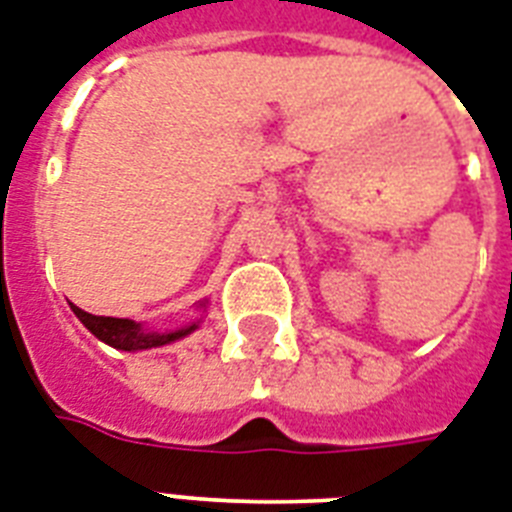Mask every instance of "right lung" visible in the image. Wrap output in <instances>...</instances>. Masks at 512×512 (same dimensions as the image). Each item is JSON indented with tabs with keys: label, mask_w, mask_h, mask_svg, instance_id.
I'll return each mask as SVG.
<instances>
[{
	"label": "right lung",
	"mask_w": 512,
	"mask_h": 512,
	"mask_svg": "<svg viewBox=\"0 0 512 512\" xmlns=\"http://www.w3.org/2000/svg\"><path fill=\"white\" fill-rule=\"evenodd\" d=\"M71 308H74L76 319L82 321L92 335L116 350L162 348V345H170V342L175 340H183L185 335H191L193 329H199V321H193L188 327L172 329V332H151V329H143V324H138V321L111 319V316H92V313L82 311V308H76V305H71ZM201 308H204V303H201Z\"/></svg>",
	"instance_id": "add662e5"
}]
</instances>
